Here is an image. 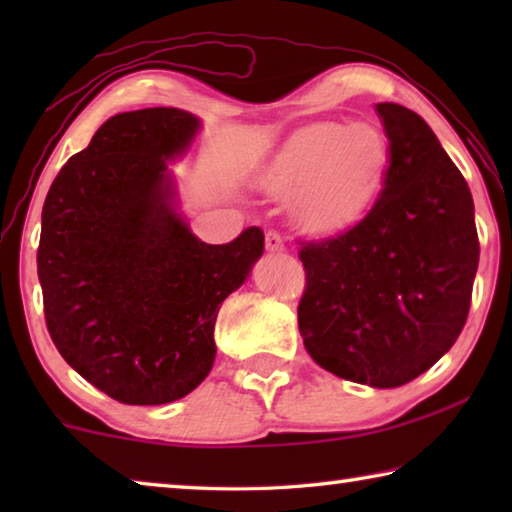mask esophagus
Masks as SVG:
<instances>
[{
	"mask_svg": "<svg viewBox=\"0 0 512 512\" xmlns=\"http://www.w3.org/2000/svg\"><path fill=\"white\" fill-rule=\"evenodd\" d=\"M266 250H275V253H280V250H284V239L277 235V232H268Z\"/></svg>",
	"mask_w": 512,
	"mask_h": 512,
	"instance_id": "obj_1",
	"label": "esophagus"
}]
</instances>
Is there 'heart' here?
I'll use <instances>...</instances> for the list:
<instances>
[{"label":"heart","mask_w":512,"mask_h":512,"mask_svg":"<svg viewBox=\"0 0 512 512\" xmlns=\"http://www.w3.org/2000/svg\"><path fill=\"white\" fill-rule=\"evenodd\" d=\"M386 162V140L377 128L314 124L302 128L262 173L277 196L298 194L293 219L309 232L348 225L375 194Z\"/></svg>","instance_id":"obj_1"}]
</instances>
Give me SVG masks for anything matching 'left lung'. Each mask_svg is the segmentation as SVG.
Wrapping results in <instances>:
<instances>
[{
    "instance_id": "obj_1",
    "label": "left lung",
    "mask_w": 512,
    "mask_h": 512,
    "mask_svg": "<svg viewBox=\"0 0 512 512\" xmlns=\"http://www.w3.org/2000/svg\"><path fill=\"white\" fill-rule=\"evenodd\" d=\"M384 187L336 237L300 241L298 327L320 368L372 388L409 384L456 343L479 266L474 201L420 115L377 103Z\"/></svg>"
}]
</instances>
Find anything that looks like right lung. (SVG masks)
<instances>
[{
  "label": "right lung",
  "instance_id": "add662e5",
  "mask_svg": "<svg viewBox=\"0 0 512 512\" xmlns=\"http://www.w3.org/2000/svg\"><path fill=\"white\" fill-rule=\"evenodd\" d=\"M201 126L178 108L110 117L42 207L38 277L51 341L124 404L180 400L212 370L219 305L264 253V232L198 239L171 205L167 160Z\"/></svg>",
  "mask_w": 512,
  "mask_h": 512
}]
</instances>
